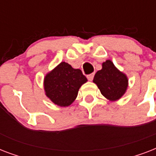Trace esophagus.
I'll return each mask as SVG.
<instances>
[{
	"label": "esophagus",
	"mask_w": 156,
	"mask_h": 156,
	"mask_svg": "<svg viewBox=\"0 0 156 156\" xmlns=\"http://www.w3.org/2000/svg\"><path fill=\"white\" fill-rule=\"evenodd\" d=\"M94 75H95V73H90V74H88L87 75L88 80L92 81L93 78H94Z\"/></svg>",
	"instance_id": "obj_1"
}]
</instances>
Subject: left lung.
<instances>
[{
    "label": "left lung",
    "instance_id": "1",
    "mask_svg": "<svg viewBox=\"0 0 156 156\" xmlns=\"http://www.w3.org/2000/svg\"><path fill=\"white\" fill-rule=\"evenodd\" d=\"M93 82L104 97L111 101L121 99L128 87L127 76L119 70L110 60L102 64V69L96 72Z\"/></svg>",
    "mask_w": 156,
    "mask_h": 156
}]
</instances>
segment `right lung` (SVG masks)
<instances>
[{
  "label": "right lung",
  "mask_w": 156,
  "mask_h": 156,
  "mask_svg": "<svg viewBox=\"0 0 156 156\" xmlns=\"http://www.w3.org/2000/svg\"><path fill=\"white\" fill-rule=\"evenodd\" d=\"M87 82V79L80 69H73L66 62H61L45 76V95L58 106H69L77 98L81 86Z\"/></svg>",
  "instance_id": "right-lung-1"
}]
</instances>
